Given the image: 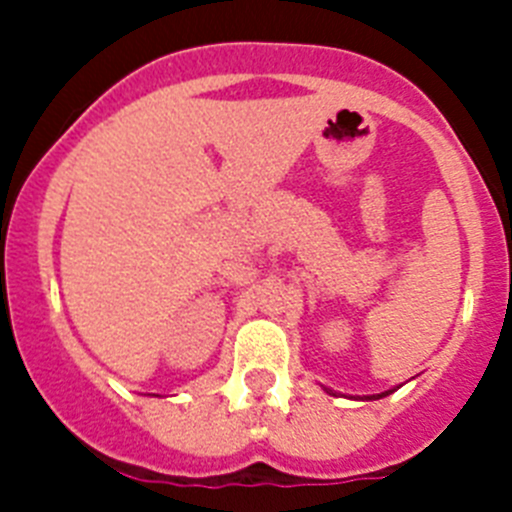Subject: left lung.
I'll use <instances>...</instances> for the list:
<instances>
[{"mask_svg": "<svg viewBox=\"0 0 512 512\" xmlns=\"http://www.w3.org/2000/svg\"><path fill=\"white\" fill-rule=\"evenodd\" d=\"M379 397H384V395H379Z\"/></svg>", "mask_w": 512, "mask_h": 512, "instance_id": "left-lung-1", "label": "left lung"}]
</instances>
